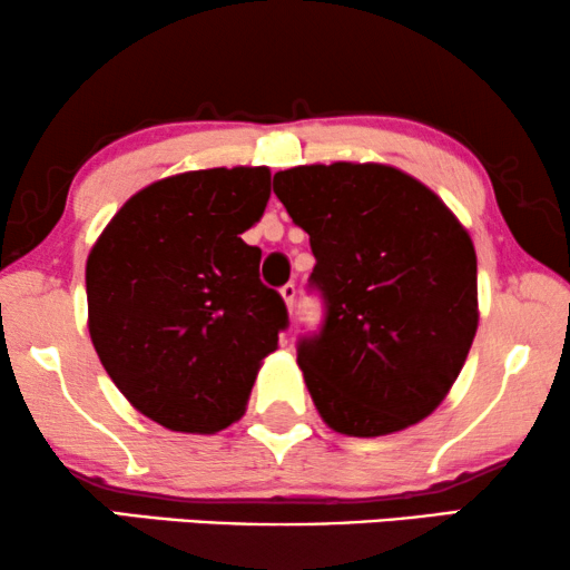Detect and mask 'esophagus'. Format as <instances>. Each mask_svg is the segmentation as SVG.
<instances>
[{"label": "esophagus", "mask_w": 570, "mask_h": 570, "mask_svg": "<svg viewBox=\"0 0 570 570\" xmlns=\"http://www.w3.org/2000/svg\"><path fill=\"white\" fill-rule=\"evenodd\" d=\"M295 293H298V291H295L293 283H287V285L279 287V295H283L287 311H293V306H295Z\"/></svg>", "instance_id": "obj_1"}]
</instances>
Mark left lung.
Returning a JSON list of instances; mask_svg holds the SVG:
<instances>
[{
  "mask_svg": "<svg viewBox=\"0 0 570 570\" xmlns=\"http://www.w3.org/2000/svg\"><path fill=\"white\" fill-rule=\"evenodd\" d=\"M275 194L308 233L326 318L298 365L332 431L376 439L446 400L478 332V254L439 194L384 163L298 166Z\"/></svg>",
  "mask_w": 570,
  "mask_h": 570,
  "instance_id": "1",
  "label": "left lung"
}]
</instances>
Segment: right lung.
<instances>
[{
  "instance_id": "obj_1",
  "label": "right lung",
  "mask_w": 570,
  "mask_h": 570,
  "mask_svg": "<svg viewBox=\"0 0 570 570\" xmlns=\"http://www.w3.org/2000/svg\"><path fill=\"white\" fill-rule=\"evenodd\" d=\"M269 168L160 178L111 217L85 267L92 347L145 417L217 433L244 417L287 308L262 285V252L240 233L269 202Z\"/></svg>"
}]
</instances>
